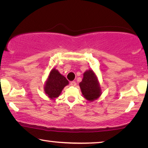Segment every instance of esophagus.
Instances as JSON below:
<instances>
[{"label":"esophagus","mask_w":148,"mask_h":148,"mask_svg":"<svg viewBox=\"0 0 148 148\" xmlns=\"http://www.w3.org/2000/svg\"><path fill=\"white\" fill-rule=\"evenodd\" d=\"M71 86H76V82L75 81H72L71 82Z\"/></svg>","instance_id":"1"}]
</instances>
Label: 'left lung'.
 <instances>
[{"label": "left lung", "instance_id": "left-lung-1", "mask_svg": "<svg viewBox=\"0 0 148 148\" xmlns=\"http://www.w3.org/2000/svg\"><path fill=\"white\" fill-rule=\"evenodd\" d=\"M79 87L84 97L87 101H95L101 94V87L97 76L91 70L84 72L83 79L79 83Z\"/></svg>", "mask_w": 148, "mask_h": 148}]
</instances>
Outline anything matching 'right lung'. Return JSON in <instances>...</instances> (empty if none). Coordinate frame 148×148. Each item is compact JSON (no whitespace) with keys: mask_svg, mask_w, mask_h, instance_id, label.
<instances>
[{"mask_svg":"<svg viewBox=\"0 0 148 148\" xmlns=\"http://www.w3.org/2000/svg\"><path fill=\"white\" fill-rule=\"evenodd\" d=\"M68 84L69 81L66 77L54 69L49 73L45 86V92L50 99H53L59 96L62 89Z\"/></svg>","mask_w":148,"mask_h":148,"instance_id":"right-lung-1","label":"right lung"}]
</instances>
